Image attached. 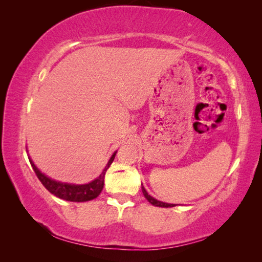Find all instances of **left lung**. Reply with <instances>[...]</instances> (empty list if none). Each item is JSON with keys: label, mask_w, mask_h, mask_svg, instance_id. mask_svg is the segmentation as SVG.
I'll return each instance as SVG.
<instances>
[{"label": "left lung", "mask_w": 262, "mask_h": 262, "mask_svg": "<svg viewBox=\"0 0 262 262\" xmlns=\"http://www.w3.org/2000/svg\"><path fill=\"white\" fill-rule=\"evenodd\" d=\"M142 191L144 193V196H145V198L148 200L149 203H151L152 205L154 206H159V207H173V206H176L174 204H168V203H162V202H159V200H157L155 198H153L152 196H149V194L147 193V191L145 190V188L142 187Z\"/></svg>", "instance_id": "obj_1"}]
</instances>
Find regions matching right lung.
Here are the masks:
<instances>
[{"label":"right lung","instance_id":"1","mask_svg":"<svg viewBox=\"0 0 262 262\" xmlns=\"http://www.w3.org/2000/svg\"><path fill=\"white\" fill-rule=\"evenodd\" d=\"M115 157H116V152L113 154V157L110 158L108 164L105 165L104 170L102 171V173L100 174L96 180L88 183V185H69V183H63V182H58V181L49 179L48 177L42 174L41 172L37 169V166L33 164V162L30 159L29 161L37 178L40 180L42 186L45 187L49 192L55 194V196L60 199L69 200V202L81 203V202H88V200H92L99 196L103 188L105 172H107V170L109 169L110 164L113 163Z\"/></svg>","mask_w":262,"mask_h":262}]
</instances>
